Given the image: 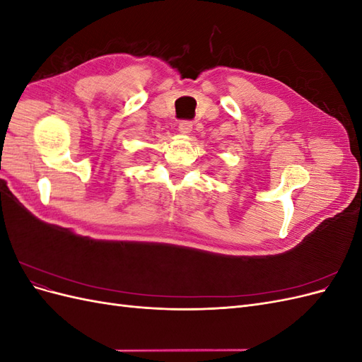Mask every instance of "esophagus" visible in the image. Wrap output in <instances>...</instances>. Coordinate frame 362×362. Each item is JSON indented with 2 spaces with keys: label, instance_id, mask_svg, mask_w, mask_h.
Returning <instances> with one entry per match:
<instances>
[{
  "label": "esophagus",
  "instance_id": "esophagus-1",
  "mask_svg": "<svg viewBox=\"0 0 362 362\" xmlns=\"http://www.w3.org/2000/svg\"><path fill=\"white\" fill-rule=\"evenodd\" d=\"M192 129H193V124L190 122V120H182V122H180V125H178V131L184 136L190 134Z\"/></svg>",
  "mask_w": 362,
  "mask_h": 362
}]
</instances>
